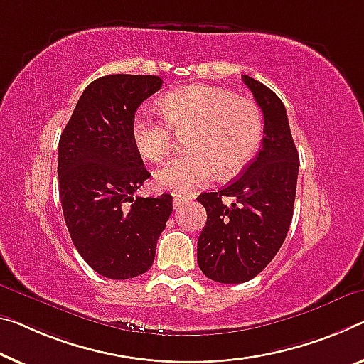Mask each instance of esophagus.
Here are the masks:
<instances>
[{
  "label": "esophagus",
  "instance_id": "obj_1",
  "mask_svg": "<svg viewBox=\"0 0 364 364\" xmlns=\"http://www.w3.org/2000/svg\"><path fill=\"white\" fill-rule=\"evenodd\" d=\"M188 200H190V197H187V195H181V193H172V205H174L176 208H178V206H182L183 203H187Z\"/></svg>",
  "mask_w": 364,
  "mask_h": 364
}]
</instances>
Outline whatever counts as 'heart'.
<instances>
[{
    "instance_id": "1",
    "label": "heart",
    "mask_w": 364,
    "mask_h": 364,
    "mask_svg": "<svg viewBox=\"0 0 364 364\" xmlns=\"http://www.w3.org/2000/svg\"><path fill=\"white\" fill-rule=\"evenodd\" d=\"M159 107L166 120L138 114L132 139L143 159L163 161L177 135H186L187 151L154 174L156 186L187 195L218 172L232 177L247 166L264 136V117L252 99L223 87L188 86L164 94Z\"/></svg>"
}]
</instances>
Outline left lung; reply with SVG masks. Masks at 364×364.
I'll list each match as a JSON object with an SVG mask.
<instances>
[{
  "instance_id": "8db88e82",
  "label": "left lung",
  "mask_w": 364,
  "mask_h": 364,
  "mask_svg": "<svg viewBox=\"0 0 364 364\" xmlns=\"http://www.w3.org/2000/svg\"><path fill=\"white\" fill-rule=\"evenodd\" d=\"M264 112V139L240 177L218 192L197 197L206 225L197 244L205 277L218 283H244L264 270L282 247L293 220L299 154L287 109L270 87L242 76ZM229 196L235 203L226 205Z\"/></svg>"
}]
</instances>
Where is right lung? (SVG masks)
I'll return each mask as SVG.
<instances>
[{
	"mask_svg": "<svg viewBox=\"0 0 364 364\" xmlns=\"http://www.w3.org/2000/svg\"><path fill=\"white\" fill-rule=\"evenodd\" d=\"M163 86L159 76L109 75L81 94L58 143V182L73 244L99 275L128 279L154 262L172 213V195L138 197L151 176L132 139L143 100Z\"/></svg>",
	"mask_w": 364,
	"mask_h": 364,
	"instance_id": "right-lung-1",
	"label": "right lung"
}]
</instances>
